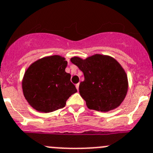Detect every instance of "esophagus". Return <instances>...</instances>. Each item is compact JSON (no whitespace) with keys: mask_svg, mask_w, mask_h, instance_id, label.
<instances>
[{"mask_svg":"<svg viewBox=\"0 0 153 153\" xmlns=\"http://www.w3.org/2000/svg\"><path fill=\"white\" fill-rule=\"evenodd\" d=\"M75 87H76L77 90H78V89H79V84H77L76 85H75Z\"/></svg>","mask_w":153,"mask_h":153,"instance_id":"1","label":"esophagus"}]
</instances>
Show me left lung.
Wrapping results in <instances>:
<instances>
[{"mask_svg": "<svg viewBox=\"0 0 153 153\" xmlns=\"http://www.w3.org/2000/svg\"><path fill=\"white\" fill-rule=\"evenodd\" d=\"M84 75L79 93L87 108L101 112L117 108L126 96L128 88L127 74L114 57L96 54L86 59H70Z\"/></svg>", "mask_w": 153, "mask_h": 153, "instance_id": "obj_1", "label": "left lung"}]
</instances>
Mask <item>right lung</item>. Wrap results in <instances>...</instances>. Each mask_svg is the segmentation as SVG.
<instances>
[{"instance_id": "1", "label": "right lung", "mask_w": 153, "mask_h": 153, "mask_svg": "<svg viewBox=\"0 0 153 153\" xmlns=\"http://www.w3.org/2000/svg\"><path fill=\"white\" fill-rule=\"evenodd\" d=\"M67 61L60 55L44 57L31 63L22 78V91L27 102L39 112L49 113L63 108L76 93L66 72Z\"/></svg>"}]
</instances>
